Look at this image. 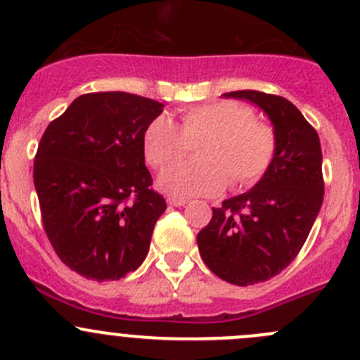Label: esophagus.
<instances>
[{"label":"esophagus","mask_w":360,"mask_h":360,"mask_svg":"<svg viewBox=\"0 0 360 360\" xmlns=\"http://www.w3.org/2000/svg\"><path fill=\"white\" fill-rule=\"evenodd\" d=\"M187 202V199H181V198H168V205L172 206H184Z\"/></svg>","instance_id":"obj_1"}]
</instances>
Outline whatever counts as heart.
Returning a JSON list of instances; mask_svg holds the SVG:
<instances>
[{
  "instance_id": "heart-1",
  "label": "heart",
  "mask_w": 360,
  "mask_h": 360,
  "mask_svg": "<svg viewBox=\"0 0 360 360\" xmlns=\"http://www.w3.org/2000/svg\"><path fill=\"white\" fill-rule=\"evenodd\" d=\"M199 161L176 162L159 176L165 191L176 195H215L226 188H247L264 179L278 150L269 124L255 120L240 101H212L184 108L176 126L158 115L143 131V155L152 168H165L184 158L191 145Z\"/></svg>"
}]
</instances>
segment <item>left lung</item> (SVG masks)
<instances>
[{
    "label": "left lung",
    "instance_id": "1",
    "mask_svg": "<svg viewBox=\"0 0 360 360\" xmlns=\"http://www.w3.org/2000/svg\"><path fill=\"white\" fill-rule=\"evenodd\" d=\"M224 96L261 106L278 138L264 179L213 208L198 234L205 264L219 278L247 287L278 275L300 254L323 201L322 148L315 127L289 99L259 91Z\"/></svg>",
    "mask_w": 360,
    "mask_h": 360
}]
</instances>
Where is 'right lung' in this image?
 <instances>
[{
    "instance_id": "1",
    "label": "right lung",
    "mask_w": 360,
    "mask_h": 360,
    "mask_svg": "<svg viewBox=\"0 0 360 360\" xmlns=\"http://www.w3.org/2000/svg\"><path fill=\"white\" fill-rule=\"evenodd\" d=\"M162 106L129 92H89L41 136L33 180L45 234L87 280H120L147 257L166 201L152 188L143 131Z\"/></svg>"
}]
</instances>
